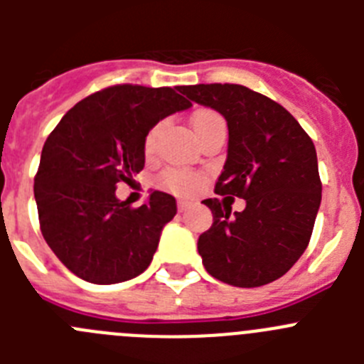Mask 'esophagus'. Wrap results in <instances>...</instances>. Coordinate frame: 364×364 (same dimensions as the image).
I'll return each mask as SVG.
<instances>
[{"mask_svg":"<svg viewBox=\"0 0 364 364\" xmlns=\"http://www.w3.org/2000/svg\"><path fill=\"white\" fill-rule=\"evenodd\" d=\"M191 205H193V202H189V200H178V211L180 213H184V211H188Z\"/></svg>","mask_w":364,"mask_h":364,"instance_id":"1","label":"esophagus"}]
</instances>
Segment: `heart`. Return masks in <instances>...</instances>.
<instances>
[{
  "instance_id": "b5f03b06",
  "label": "heart",
  "mask_w": 364,
  "mask_h": 364,
  "mask_svg": "<svg viewBox=\"0 0 364 364\" xmlns=\"http://www.w3.org/2000/svg\"><path fill=\"white\" fill-rule=\"evenodd\" d=\"M222 118L218 117L215 111H210V109H202V111H197L191 118V127L195 131V134H200L202 131L208 127V125L215 124V122H220ZM159 127H153V129L147 133L146 140H144V153L147 156L154 153V144H156V134H159ZM159 182L162 188L169 189L171 193H176V195H191L198 189L200 186V176L197 173L188 171V169H167L162 175L159 176Z\"/></svg>"
}]
</instances>
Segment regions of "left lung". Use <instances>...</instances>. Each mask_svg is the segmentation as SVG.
Wrapping results in <instances>:
<instances>
[{
	"label": "left lung",
	"mask_w": 364,
	"mask_h": 364,
	"mask_svg": "<svg viewBox=\"0 0 364 364\" xmlns=\"http://www.w3.org/2000/svg\"><path fill=\"white\" fill-rule=\"evenodd\" d=\"M191 102L226 118L228 156L215 193L205 198L213 224L198 237L210 275L239 288L282 277L310 242L321 205L311 138L277 102L235 83L180 87ZM231 196L247 200L230 215Z\"/></svg>",
	"instance_id": "left-lung-1"
}]
</instances>
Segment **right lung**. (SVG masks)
<instances>
[{
	"label": "right lung",
	"instance_id": "right-lung-1",
	"mask_svg": "<svg viewBox=\"0 0 364 364\" xmlns=\"http://www.w3.org/2000/svg\"><path fill=\"white\" fill-rule=\"evenodd\" d=\"M180 87L114 85L78 102L54 127L34 178L40 226L54 255L80 279L117 284L146 272L176 200L151 191L133 210L117 197L144 169V140L191 102Z\"/></svg>",
	"mask_w": 364,
	"mask_h": 364
}]
</instances>
